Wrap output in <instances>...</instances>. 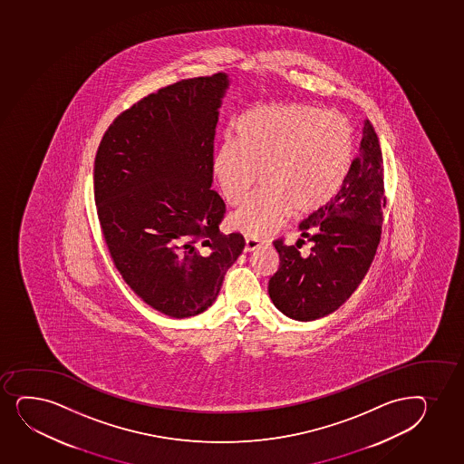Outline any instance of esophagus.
Returning a JSON list of instances; mask_svg holds the SVG:
<instances>
[{"mask_svg":"<svg viewBox=\"0 0 464 464\" xmlns=\"http://www.w3.org/2000/svg\"><path fill=\"white\" fill-rule=\"evenodd\" d=\"M265 245V241L258 240V238H246L245 252H254Z\"/></svg>","mask_w":464,"mask_h":464,"instance_id":"1","label":"esophagus"}]
</instances>
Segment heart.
Masks as SVG:
<instances>
[{"mask_svg": "<svg viewBox=\"0 0 464 464\" xmlns=\"http://www.w3.org/2000/svg\"><path fill=\"white\" fill-rule=\"evenodd\" d=\"M354 158V131L337 112L304 103L265 105L245 114L234 140L212 156L213 179L229 206L245 201L260 171L263 186L230 213L232 230L263 238L289 213H311L341 190Z\"/></svg>", "mask_w": 464, "mask_h": 464, "instance_id": "b5f03b06", "label": "heart"}]
</instances>
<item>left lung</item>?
Returning <instances> with one entry per match:
<instances>
[{"label":"left lung","mask_w":464,"mask_h":464,"mask_svg":"<svg viewBox=\"0 0 464 464\" xmlns=\"http://www.w3.org/2000/svg\"><path fill=\"white\" fill-rule=\"evenodd\" d=\"M383 208L382 151L373 125L365 119L359 156L341 190L298 224L302 238L313 243L309 256L298 252V243L295 247L276 241L280 267L267 286L276 308L300 322L341 308L373 263Z\"/></svg>","instance_id":"obj_1"}]
</instances>
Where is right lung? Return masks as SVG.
I'll use <instances>...</instances> for the list:
<instances>
[{"mask_svg": "<svg viewBox=\"0 0 464 464\" xmlns=\"http://www.w3.org/2000/svg\"><path fill=\"white\" fill-rule=\"evenodd\" d=\"M229 75L178 82L110 125L97 150L94 198L114 266L151 308L201 314L245 249L223 235L212 188L213 140Z\"/></svg>", "mask_w": 464, "mask_h": 464, "instance_id": "1", "label": "right lung"}]
</instances>
